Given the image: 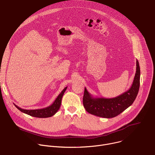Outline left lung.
<instances>
[{"label": "left lung", "instance_id": "1", "mask_svg": "<svg viewBox=\"0 0 155 155\" xmlns=\"http://www.w3.org/2000/svg\"><path fill=\"white\" fill-rule=\"evenodd\" d=\"M140 70L138 61H136V72L130 87L113 98L94 97L84 87L83 103L86 111L97 117L110 118H114L130 106L135 101L140 87Z\"/></svg>", "mask_w": 155, "mask_h": 155}]
</instances>
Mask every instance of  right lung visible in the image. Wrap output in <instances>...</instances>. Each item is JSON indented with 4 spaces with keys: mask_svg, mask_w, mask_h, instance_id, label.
<instances>
[{
    "mask_svg": "<svg viewBox=\"0 0 155 155\" xmlns=\"http://www.w3.org/2000/svg\"><path fill=\"white\" fill-rule=\"evenodd\" d=\"M68 87H65L64 89L61 91V93L58 95V96L56 97L54 102L50 106L40 108V109H35V110H25L23 109L16 105H15V106L21 112H22L24 114H26L27 115H29L30 116L37 117V118H48L53 116L59 110L61 104V101L63 96V94H64L66 89Z\"/></svg>",
    "mask_w": 155,
    "mask_h": 155,
    "instance_id": "obj_1",
    "label": "right lung"
}]
</instances>
